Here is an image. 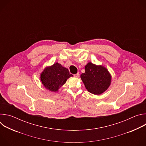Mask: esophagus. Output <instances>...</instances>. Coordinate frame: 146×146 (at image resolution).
Listing matches in <instances>:
<instances>
[{"instance_id": "esophagus-1", "label": "esophagus", "mask_w": 146, "mask_h": 146, "mask_svg": "<svg viewBox=\"0 0 146 146\" xmlns=\"http://www.w3.org/2000/svg\"><path fill=\"white\" fill-rule=\"evenodd\" d=\"M74 76L76 77H78V76H79V73H77V74H75L74 75Z\"/></svg>"}]
</instances>
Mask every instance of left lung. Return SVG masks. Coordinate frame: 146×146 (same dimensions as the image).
Wrapping results in <instances>:
<instances>
[{
    "instance_id": "obj_1",
    "label": "left lung",
    "mask_w": 146,
    "mask_h": 146,
    "mask_svg": "<svg viewBox=\"0 0 146 146\" xmlns=\"http://www.w3.org/2000/svg\"><path fill=\"white\" fill-rule=\"evenodd\" d=\"M85 70L84 73L81 74V78L90 93L100 95L107 90L111 78L107 69L89 62L85 66Z\"/></svg>"
}]
</instances>
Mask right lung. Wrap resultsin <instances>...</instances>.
<instances>
[{"instance_id": "add662e5", "label": "right lung", "mask_w": 146, "mask_h": 146, "mask_svg": "<svg viewBox=\"0 0 146 146\" xmlns=\"http://www.w3.org/2000/svg\"><path fill=\"white\" fill-rule=\"evenodd\" d=\"M73 76L69 70L58 63L47 67L40 75L43 86L51 91L56 92L66 82L68 78Z\"/></svg>"}]
</instances>
